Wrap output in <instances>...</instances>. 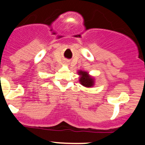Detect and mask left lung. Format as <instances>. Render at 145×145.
Returning a JSON list of instances; mask_svg holds the SVG:
<instances>
[{
    "label": "left lung",
    "mask_w": 145,
    "mask_h": 145,
    "mask_svg": "<svg viewBox=\"0 0 145 145\" xmlns=\"http://www.w3.org/2000/svg\"><path fill=\"white\" fill-rule=\"evenodd\" d=\"M79 75H81L80 78V84L86 87H91L93 85V79L91 78L86 72L79 71Z\"/></svg>",
    "instance_id": "8db88e82"
}]
</instances>
